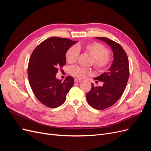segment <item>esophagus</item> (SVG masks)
Segmentation results:
<instances>
[{
    "label": "esophagus",
    "mask_w": 151,
    "mask_h": 151,
    "mask_svg": "<svg viewBox=\"0 0 151 151\" xmlns=\"http://www.w3.org/2000/svg\"><path fill=\"white\" fill-rule=\"evenodd\" d=\"M74 81L76 82V83H81L82 81L81 79H75Z\"/></svg>",
    "instance_id": "esophagus-1"
}]
</instances>
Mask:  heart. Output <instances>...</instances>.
I'll use <instances>...</instances> for the list:
<instances>
[{"instance_id": "1", "label": "heart", "mask_w": 151, "mask_h": 151, "mask_svg": "<svg viewBox=\"0 0 151 151\" xmlns=\"http://www.w3.org/2000/svg\"><path fill=\"white\" fill-rule=\"evenodd\" d=\"M86 51L92 57L94 60V65L95 68L99 71L104 70L109 65L111 62V57L109 55V51L103 45L93 42L87 44L85 46ZM79 46H73L67 50L65 54L66 60L68 63L75 62L79 55ZM71 74L79 78H83L87 74H90V71L83 67L74 65L70 67Z\"/></svg>"}]
</instances>
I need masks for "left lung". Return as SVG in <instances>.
<instances>
[{
    "label": "left lung",
    "instance_id": "obj_1",
    "mask_svg": "<svg viewBox=\"0 0 151 151\" xmlns=\"http://www.w3.org/2000/svg\"><path fill=\"white\" fill-rule=\"evenodd\" d=\"M111 47L113 62L108 70L94 80L104 82L102 87L92 88L86 94V99L93 108L101 110L111 106L120 98L124 92L129 77V63L125 50L120 44L104 37H98Z\"/></svg>",
    "mask_w": 151,
    "mask_h": 151
}]
</instances>
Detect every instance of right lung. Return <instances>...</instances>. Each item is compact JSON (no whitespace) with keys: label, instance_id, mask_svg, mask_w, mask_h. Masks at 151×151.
Wrapping results in <instances>:
<instances>
[{"label":"right lung","instance_id":"1","mask_svg":"<svg viewBox=\"0 0 151 151\" xmlns=\"http://www.w3.org/2000/svg\"><path fill=\"white\" fill-rule=\"evenodd\" d=\"M77 42L51 37L38 45L31 54L28 67L29 84L36 98L45 106L55 108L62 105L74 84L72 77L62 82L56 74L59 67L66 64L67 50Z\"/></svg>","mask_w":151,"mask_h":151}]
</instances>
